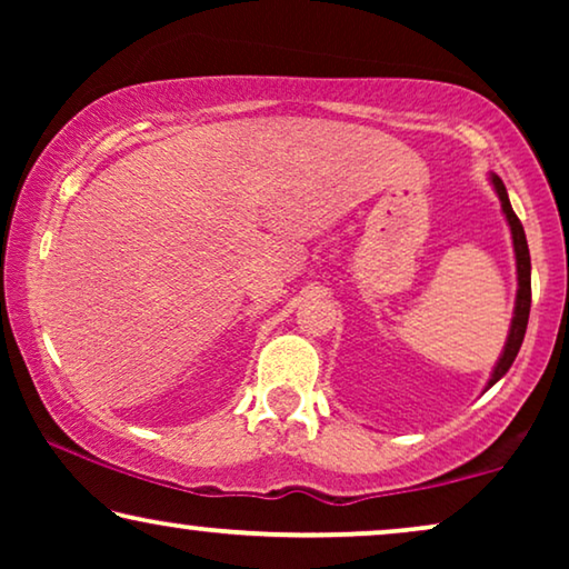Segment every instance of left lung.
Listing matches in <instances>:
<instances>
[{"instance_id":"1","label":"left lung","mask_w":569,"mask_h":569,"mask_svg":"<svg viewBox=\"0 0 569 569\" xmlns=\"http://www.w3.org/2000/svg\"><path fill=\"white\" fill-rule=\"evenodd\" d=\"M489 181H492L497 197H500L502 204V214L510 224V236H512V251H516V271H518V292H516V310H512V321H510V331H508V341H505L500 360H497L492 376L487 380V388H492L497 380H500L505 372L510 370V365L516 362L518 349L523 345L526 337V326H528V313H531V253H528V243H526V232L523 224L512 212L508 191H505V183L500 176L489 173Z\"/></svg>"}]
</instances>
